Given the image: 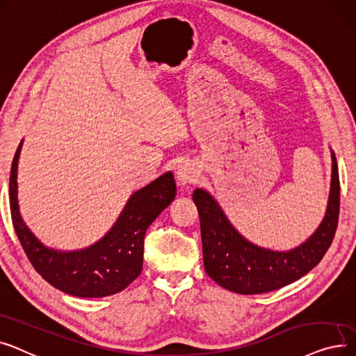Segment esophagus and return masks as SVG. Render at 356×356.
<instances>
[{
  "instance_id": "1",
  "label": "esophagus",
  "mask_w": 356,
  "mask_h": 356,
  "mask_svg": "<svg viewBox=\"0 0 356 356\" xmlns=\"http://www.w3.org/2000/svg\"><path fill=\"white\" fill-rule=\"evenodd\" d=\"M177 179L181 185L185 184H194L198 179V172L197 169L190 165V163H184L177 169Z\"/></svg>"
}]
</instances>
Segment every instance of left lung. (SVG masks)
Returning <instances> with one entry per match:
<instances>
[{"instance_id": "left-lung-1", "label": "left lung", "mask_w": 356, "mask_h": 356, "mask_svg": "<svg viewBox=\"0 0 356 356\" xmlns=\"http://www.w3.org/2000/svg\"><path fill=\"white\" fill-rule=\"evenodd\" d=\"M201 226L204 269L223 289L238 294H262L306 275L325 257L339 220L341 184L332 152V182L323 222L300 246L277 252L246 241L227 220L217 201L197 188L193 194Z\"/></svg>"}]
</instances>
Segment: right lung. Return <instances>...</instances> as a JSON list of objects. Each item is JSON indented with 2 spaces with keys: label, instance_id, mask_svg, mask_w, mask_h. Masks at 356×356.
Wrapping results in <instances>:
<instances>
[{
  "label": "right lung",
  "instance_id": "1",
  "mask_svg": "<svg viewBox=\"0 0 356 356\" xmlns=\"http://www.w3.org/2000/svg\"><path fill=\"white\" fill-rule=\"evenodd\" d=\"M17 147L10 175L13 226L26 255L38 273L55 289L75 297H107L120 293L143 268V241L147 227L172 202L177 184L166 172L134 193L110 232L97 243L72 252L46 248L24 225L17 201Z\"/></svg>",
  "mask_w": 356,
  "mask_h": 356
}]
</instances>
